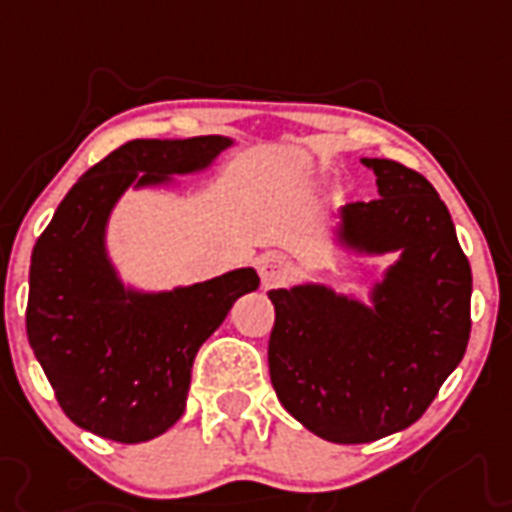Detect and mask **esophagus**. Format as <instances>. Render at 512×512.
Returning <instances> with one entry per match:
<instances>
[{
	"label": "esophagus",
	"mask_w": 512,
	"mask_h": 512,
	"mask_svg": "<svg viewBox=\"0 0 512 512\" xmlns=\"http://www.w3.org/2000/svg\"><path fill=\"white\" fill-rule=\"evenodd\" d=\"M257 271H260V279L263 284H279L281 279H287L289 271H292V263L287 257L279 255V252H268L257 260Z\"/></svg>",
	"instance_id": "1"
}]
</instances>
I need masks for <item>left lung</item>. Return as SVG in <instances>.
<instances>
[{
  "instance_id": "1",
  "label": "left lung",
  "mask_w": 512,
  "mask_h": 512,
  "mask_svg": "<svg viewBox=\"0 0 512 512\" xmlns=\"http://www.w3.org/2000/svg\"><path fill=\"white\" fill-rule=\"evenodd\" d=\"M361 162L380 199L340 207L335 241L353 255H398L369 303L313 281L268 292L273 390L332 444H369L420 420L470 337L473 273L446 204L404 164Z\"/></svg>"
}]
</instances>
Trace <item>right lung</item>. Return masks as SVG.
<instances>
[{
  "label": "right lung",
  "mask_w": 512,
  "mask_h": 512,
  "mask_svg": "<svg viewBox=\"0 0 512 512\" xmlns=\"http://www.w3.org/2000/svg\"><path fill=\"white\" fill-rule=\"evenodd\" d=\"M233 140H130L84 172L31 255L26 332L60 409L95 436L140 444L185 412L193 358L233 303L260 287L236 268L188 287L124 284L108 257V217L127 188L204 172Z\"/></svg>",
  "instance_id": "add662e5"
}]
</instances>
